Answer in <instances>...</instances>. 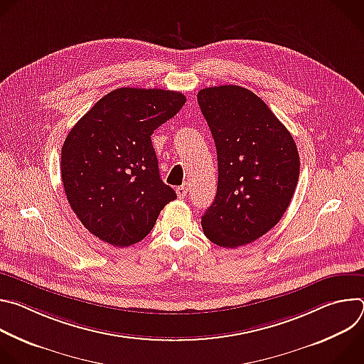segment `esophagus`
Returning a JSON list of instances; mask_svg holds the SVG:
<instances>
[{"label": "esophagus", "instance_id": "esophagus-1", "mask_svg": "<svg viewBox=\"0 0 364 364\" xmlns=\"http://www.w3.org/2000/svg\"><path fill=\"white\" fill-rule=\"evenodd\" d=\"M176 193H177V197H178V198H184V197L187 196V193H188V187H187L186 184H183V186H180V187L176 188Z\"/></svg>", "mask_w": 364, "mask_h": 364}]
</instances>
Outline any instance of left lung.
I'll use <instances>...</instances> for the list:
<instances>
[{
	"mask_svg": "<svg viewBox=\"0 0 364 364\" xmlns=\"http://www.w3.org/2000/svg\"><path fill=\"white\" fill-rule=\"evenodd\" d=\"M218 151V193L201 216L207 239L222 247L247 245L284 216L299 177L295 141L253 92L225 85L197 93Z\"/></svg>",
	"mask_w": 364,
	"mask_h": 364,
	"instance_id": "left-lung-1",
	"label": "left lung"
}]
</instances>
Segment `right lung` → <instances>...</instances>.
I'll return each mask as SVG.
<instances>
[{
  "instance_id": "right-lung-1",
  "label": "right lung",
  "mask_w": 364,
  "mask_h": 364,
  "mask_svg": "<svg viewBox=\"0 0 364 364\" xmlns=\"http://www.w3.org/2000/svg\"><path fill=\"white\" fill-rule=\"evenodd\" d=\"M186 103L180 92L119 87L99 99L68 134L62 181L83 226L127 247L142 240L177 198L160 178L151 135Z\"/></svg>"
}]
</instances>
